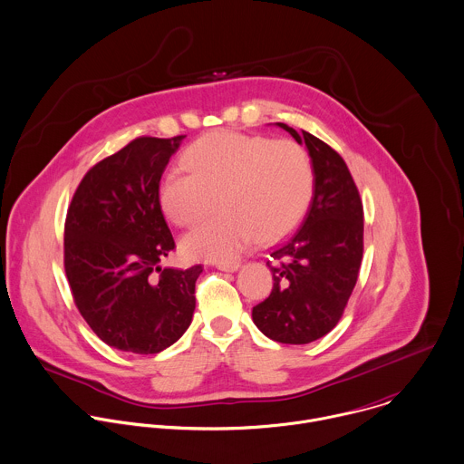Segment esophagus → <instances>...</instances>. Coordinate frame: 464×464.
<instances>
[{
  "label": "esophagus",
  "mask_w": 464,
  "mask_h": 464,
  "mask_svg": "<svg viewBox=\"0 0 464 464\" xmlns=\"http://www.w3.org/2000/svg\"><path fill=\"white\" fill-rule=\"evenodd\" d=\"M215 266H217V269H220V271L235 273V271H238L240 262H218V264H215Z\"/></svg>",
  "instance_id": "1"
}]
</instances>
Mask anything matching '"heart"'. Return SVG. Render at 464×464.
<instances>
[{"label":"heart","instance_id":"1","mask_svg":"<svg viewBox=\"0 0 464 464\" xmlns=\"http://www.w3.org/2000/svg\"><path fill=\"white\" fill-rule=\"evenodd\" d=\"M184 169L160 182L168 218L191 227L220 200L222 213L182 240L189 258L226 262L258 235L269 242L291 233L307 215L314 195V166L307 150L291 139L229 130L211 131L184 151Z\"/></svg>","mask_w":464,"mask_h":464}]
</instances>
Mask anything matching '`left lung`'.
<instances>
[{
  "instance_id": "obj_1",
  "label": "left lung",
  "mask_w": 464,
  "mask_h": 464,
  "mask_svg": "<svg viewBox=\"0 0 464 464\" xmlns=\"http://www.w3.org/2000/svg\"><path fill=\"white\" fill-rule=\"evenodd\" d=\"M276 124L305 142L314 195L302 227L271 251L273 291L253 307V322L275 342L304 345L338 325L354 291L363 258V204L338 151L309 131Z\"/></svg>"
}]
</instances>
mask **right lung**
Listing matches in <instances>:
<instances>
[{
  "label": "right lung",
  "instance_id": "add662e5",
  "mask_svg": "<svg viewBox=\"0 0 464 464\" xmlns=\"http://www.w3.org/2000/svg\"><path fill=\"white\" fill-rule=\"evenodd\" d=\"M184 135L137 137L92 166L64 220V273L73 304L110 347L157 354L189 327L202 266L160 267L175 240L159 186Z\"/></svg>",
  "mask_w": 464,
  "mask_h": 464
}]
</instances>
